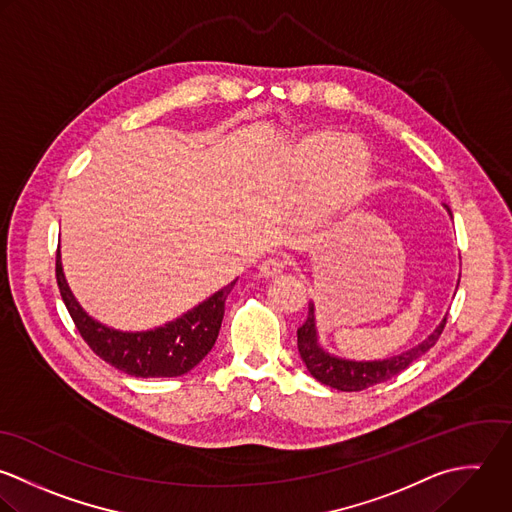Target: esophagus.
Masks as SVG:
<instances>
[{
    "instance_id": "obj_1",
    "label": "esophagus",
    "mask_w": 512,
    "mask_h": 512,
    "mask_svg": "<svg viewBox=\"0 0 512 512\" xmlns=\"http://www.w3.org/2000/svg\"><path fill=\"white\" fill-rule=\"evenodd\" d=\"M283 271H285V265H283V261H279V259H267V261H263V263L259 265V275L265 277V279H275V277H279Z\"/></svg>"
}]
</instances>
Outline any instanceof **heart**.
<instances>
[{
	"mask_svg": "<svg viewBox=\"0 0 512 512\" xmlns=\"http://www.w3.org/2000/svg\"><path fill=\"white\" fill-rule=\"evenodd\" d=\"M291 171L311 177L309 205L315 219H337L367 195L373 161L357 139H345L335 129H313L291 149Z\"/></svg>",
	"mask_w": 512,
	"mask_h": 512,
	"instance_id": "b5f03b06",
	"label": "heart"
}]
</instances>
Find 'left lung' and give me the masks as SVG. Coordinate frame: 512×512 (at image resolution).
I'll return each mask as SVG.
<instances>
[{
    "label": "left lung",
    "mask_w": 512,
    "mask_h": 512,
    "mask_svg": "<svg viewBox=\"0 0 512 512\" xmlns=\"http://www.w3.org/2000/svg\"><path fill=\"white\" fill-rule=\"evenodd\" d=\"M449 215L453 217L451 209L447 207ZM447 325V317L439 323V327L417 347H413L407 353H401L391 359L383 361H347L329 355L321 349L317 341V325H315V305L309 303V315L307 321L297 329V347L301 353L303 363L307 365V371L323 385L337 389V391H363L373 385L385 383L405 371L413 361H417L421 355H425L435 343L439 341L443 329Z\"/></svg>",
    "instance_id": "left-lung-1"
}]
</instances>
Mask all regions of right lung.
<instances>
[{
  "label": "right lung",
  "mask_w": 512,
  "mask_h": 512,
  "mask_svg": "<svg viewBox=\"0 0 512 512\" xmlns=\"http://www.w3.org/2000/svg\"><path fill=\"white\" fill-rule=\"evenodd\" d=\"M55 277L61 299L89 349L111 367L141 379L179 377L199 365L217 341L225 299L237 283H229L163 327L141 333H123L97 323L81 309L65 281L59 251L55 257Z\"/></svg>",
  "instance_id": "obj_1"
}]
</instances>
